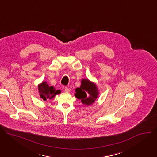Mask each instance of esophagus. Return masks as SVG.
<instances>
[{"mask_svg":"<svg viewBox=\"0 0 157 157\" xmlns=\"http://www.w3.org/2000/svg\"><path fill=\"white\" fill-rule=\"evenodd\" d=\"M71 90V89L68 87H64V91L65 92H70Z\"/></svg>","mask_w":157,"mask_h":157,"instance_id":"1","label":"esophagus"}]
</instances>
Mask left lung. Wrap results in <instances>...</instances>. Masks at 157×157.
Returning a JSON list of instances; mask_svg holds the SVG:
<instances>
[{
    "mask_svg": "<svg viewBox=\"0 0 157 157\" xmlns=\"http://www.w3.org/2000/svg\"><path fill=\"white\" fill-rule=\"evenodd\" d=\"M75 96L81 99L82 104L90 105L98 98V91L96 86L88 79H82L80 87L76 89Z\"/></svg>",
    "mask_w": 157,
    "mask_h": 157,
    "instance_id": "left-lung-1",
    "label": "left lung"
}]
</instances>
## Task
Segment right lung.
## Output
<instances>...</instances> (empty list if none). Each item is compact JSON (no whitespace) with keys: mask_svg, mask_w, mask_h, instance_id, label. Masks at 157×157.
<instances>
[{"mask_svg":"<svg viewBox=\"0 0 157 157\" xmlns=\"http://www.w3.org/2000/svg\"><path fill=\"white\" fill-rule=\"evenodd\" d=\"M38 91L40 94V98L44 101L47 99H52L58 94H59L61 91L59 90L56 91L53 86H49L47 82H43L38 86Z\"/></svg>","mask_w":157,"mask_h":157,"instance_id":"obj_1","label":"right lung"}]
</instances>
